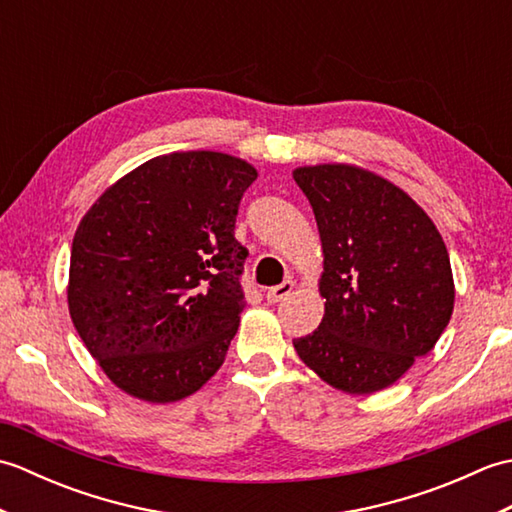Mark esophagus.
<instances>
[{
    "instance_id": "obj_1",
    "label": "esophagus",
    "mask_w": 512,
    "mask_h": 512,
    "mask_svg": "<svg viewBox=\"0 0 512 512\" xmlns=\"http://www.w3.org/2000/svg\"><path fill=\"white\" fill-rule=\"evenodd\" d=\"M292 290H295V281L286 279V281H281L279 286L270 288V290L266 292V299H268V303H279L281 299H286Z\"/></svg>"
}]
</instances>
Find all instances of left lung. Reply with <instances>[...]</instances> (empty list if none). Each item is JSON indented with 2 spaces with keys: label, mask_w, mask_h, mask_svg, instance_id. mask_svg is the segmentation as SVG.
<instances>
[{
  "label": "left lung",
  "mask_w": 512,
  "mask_h": 512,
  "mask_svg": "<svg viewBox=\"0 0 512 512\" xmlns=\"http://www.w3.org/2000/svg\"><path fill=\"white\" fill-rule=\"evenodd\" d=\"M319 226L325 314L292 341L314 374L345 394H374L427 356L449 325L455 286L436 224L374 171L297 167Z\"/></svg>",
  "instance_id": "left-lung-1"
}]
</instances>
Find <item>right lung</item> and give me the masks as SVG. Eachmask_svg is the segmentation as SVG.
I'll return each instance as SVG.
<instances>
[{
  "instance_id": "right-lung-1",
  "label": "right lung",
  "mask_w": 512,
  "mask_h": 512,
  "mask_svg": "<svg viewBox=\"0 0 512 512\" xmlns=\"http://www.w3.org/2000/svg\"><path fill=\"white\" fill-rule=\"evenodd\" d=\"M255 178L222 151H173L125 173L83 215L70 317L125 394L176 402L222 367L244 310L235 217Z\"/></svg>"
}]
</instances>
